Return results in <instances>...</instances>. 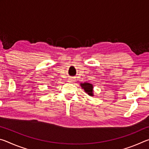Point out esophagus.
<instances>
[{
	"label": "esophagus",
	"instance_id": "34e87169",
	"mask_svg": "<svg viewBox=\"0 0 149 149\" xmlns=\"http://www.w3.org/2000/svg\"><path fill=\"white\" fill-rule=\"evenodd\" d=\"M74 81V79H73L72 78H70V79H68V81H70V82H72V81Z\"/></svg>",
	"mask_w": 149,
	"mask_h": 149
}]
</instances>
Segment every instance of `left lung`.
Here are the masks:
<instances>
[{"label": "left lung", "instance_id": "obj_1", "mask_svg": "<svg viewBox=\"0 0 149 149\" xmlns=\"http://www.w3.org/2000/svg\"><path fill=\"white\" fill-rule=\"evenodd\" d=\"M81 87L84 89L85 93H87L89 96H94L93 95V85L89 83H84V84H81Z\"/></svg>", "mask_w": 149, "mask_h": 149}]
</instances>
